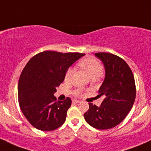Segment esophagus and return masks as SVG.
I'll use <instances>...</instances> for the list:
<instances>
[{
  "instance_id": "obj_1",
  "label": "esophagus",
  "mask_w": 151,
  "mask_h": 151,
  "mask_svg": "<svg viewBox=\"0 0 151 151\" xmlns=\"http://www.w3.org/2000/svg\"><path fill=\"white\" fill-rule=\"evenodd\" d=\"M72 101H73V102H74V103H75V104H78V103L80 102V100H77V99H74Z\"/></svg>"
}]
</instances>
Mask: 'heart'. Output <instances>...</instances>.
Instances as JSON below:
<instances>
[{
	"instance_id": "1",
	"label": "heart",
	"mask_w": 151,
	"mask_h": 151,
	"mask_svg": "<svg viewBox=\"0 0 151 151\" xmlns=\"http://www.w3.org/2000/svg\"><path fill=\"white\" fill-rule=\"evenodd\" d=\"M79 66L81 67L85 72L88 74L91 78H98L103 74L104 68L102 65L99 63V60L93 58H85L79 62ZM72 75V69L71 68H68L65 74V80L68 81L71 79ZM83 93L81 88H78L74 91V94L76 96H80Z\"/></svg>"
}]
</instances>
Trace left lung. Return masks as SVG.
<instances>
[{"mask_svg": "<svg viewBox=\"0 0 151 151\" xmlns=\"http://www.w3.org/2000/svg\"><path fill=\"white\" fill-rule=\"evenodd\" d=\"M95 55L105 68V78L99 91V96H104V99L100 106L89 103L84 117L91 126L104 130L115 127L126 118L134 102L136 86L133 73L123 59L107 52Z\"/></svg>", "mask_w": 151, "mask_h": 151, "instance_id": "8db88e82", "label": "left lung"}]
</instances>
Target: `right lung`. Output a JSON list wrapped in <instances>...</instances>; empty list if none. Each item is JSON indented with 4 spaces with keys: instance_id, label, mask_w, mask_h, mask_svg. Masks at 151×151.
Here are the masks:
<instances>
[{
    "instance_id": "obj_1",
    "label": "right lung",
    "mask_w": 151,
    "mask_h": 151,
    "mask_svg": "<svg viewBox=\"0 0 151 151\" xmlns=\"http://www.w3.org/2000/svg\"><path fill=\"white\" fill-rule=\"evenodd\" d=\"M84 53L44 51L32 57L18 83L19 107L29 123L41 131H53L63 124L71 99L58 101L54 93L68 67Z\"/></svg>"
}]
</instances>
